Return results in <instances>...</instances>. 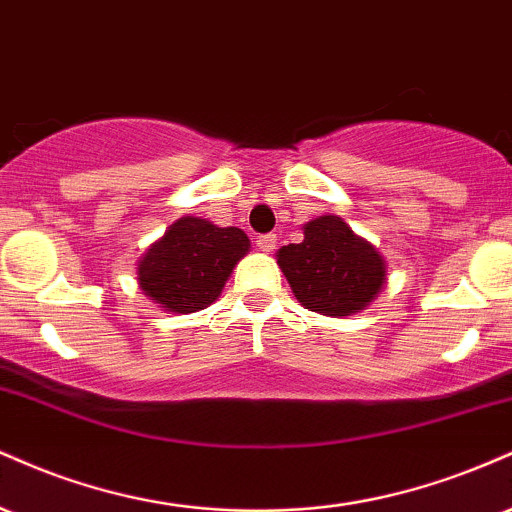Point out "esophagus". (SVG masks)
Instances as JSON below:
<instances>
[{
	"instance_id": "esophagus-1",
	"label": "esophagus",
	"mask_w": 512,
	"mask_h": 512,
	"mask_svg": "<svg viewBox=\"0 0 512 512\" xmlns=\"http://www.w3.org/2000/svg\"><path fill=\"white\" fill-rule=\"evenodd\" d=\"M256 246H258V249L266 251V254H268V251H273L275 246H278V237H275L273 232H270V234H261V237L256 239Z\"/></svg>"
}]
</instances>
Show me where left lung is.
<instances>
[{
  "mask_svg": "<svg viewBox=\"0 0 512 512\" xmlns=\"http://www.w3.org/2000/svg\"><path fill=\"white\" fill-rule=\"evenodd\" d=\"M278 266L304 309L323 316H352L381 292L386 261L338 215L306 222L304 239L278 251Z\"/></svg>",
  "mask_w": 512,
  "mask_h": 512,
  "instance_id": "8db88e82",
  "label": "left lung"
}]
</instances>
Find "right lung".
<instances>
[{
	"label": "right lung",
	"mask_w": 512,
	"mask_h": 512,
	"mask_svg": "<svg viewBox=\"0 0 512 512\" xmlns=\"http://www.w3.org/2000/svg\"><path fill=\"white\" fill-rule=\"evenodd\" d=\"M239 227H218L186 215L167 227L138 261V287L172 314H194L220 297L232 268L249 254Z\"/></svg>",
	"instance_id": "obj_1"
}]
</instances>
